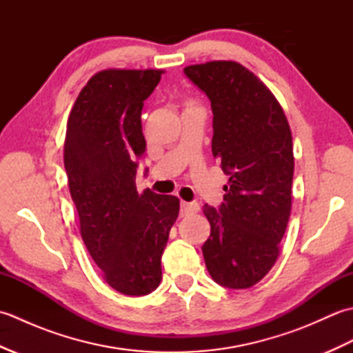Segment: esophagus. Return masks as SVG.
Returning <instances> with one entry per match:
<instances>
[{
	"instance_id": "1",
	"label": "esophagus",
	"mask_w": 353,
	"mask_h": 353,
	"mask_svg": "<svg viewBox=\"0 0 353 353\" xmlns=\"http://www.w3.org/2000/svg\"><path fill=\"white\" fill-rule=\"evenodd\" d=\"M200 211V205L197 201H182L181 203V214L182 216L197 214Z\"/></svg>"
}]
</instances>
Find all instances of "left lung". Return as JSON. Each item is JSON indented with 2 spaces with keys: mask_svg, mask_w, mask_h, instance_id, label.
Masks as SVG:
<instances>
[{
  "mask_svg": "<svg viewBox=\"0 0 353 353\" xmlns=\"http://www.w3.org/2000/svg\"><path fill=\"white\" fill-rule=\"evenodd\" d=\"M185 76L212 108V154L229 176L219 208L203 206L211 236L201 247L221 287L250 288L279 256L291 212L294 172L291 130L281 104L236 62L191 65Z\"/></svg>",
  "mask_w": 353,
  "mask_h": 353,
  "instance_id": "obj_1",
  "label": "left lung"
}]
</instances>
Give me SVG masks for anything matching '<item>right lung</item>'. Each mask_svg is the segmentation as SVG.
I'll use <instances>...</instances> for the list:
<instances>
[{"mask_svg": "<svg viewBox=\"0 0 353 353\" xmlns=\"http://www.w3.org/2000/svg\"><path fill=\"white\" fill-rule=\"evenodd\" d=\"M161 70L97 72L79 94L66 125L63 161L80 234L104 281L125 296L161 283V258L179 199L137 191L145 153L141 112ZM147 174V170H145Z\"/></svg>", "mask_w": 353, "mask_h": 353, "instance_id": "obj_1", "label": "right lung"}]
</instances>
